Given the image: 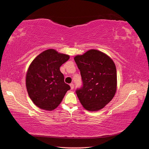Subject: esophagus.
<instances>
[{
  "label": "esophagus",
  "mask_w": 149,
  "mask_h": 149,
  "mask_svg": "<svg viewBox=\"0 0 149 149\" xmlns=\"http://www.w3.org/2000/svg\"><path fill=\"white\" fill-rule=\"evenodd\" d=\"M70 88H71V90H73L74 88V84L73 83H71L70 84Z\"/></svg>",
  "instance_id": "1"
}]
</instances>
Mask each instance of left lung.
I'll list each match as a JSON object with an SVG mask.
<instances>
[{"instance_id": "1", "label": "left lung", "mask_w": 149, "mask_h": 149, "mask_svg": "<svg viewBox=\"0 0 149 149\" xmlns=\"http://www.w3.org/2000/svg\"><path fill=\"white\" fill-rule=\"evenodd\" d=\"M74 60L79 69L83 86L77 95L85 109L99 111L113 99L116 91V66L109 57L99 50L91 49Z\"/></svg>"}]
</instances>
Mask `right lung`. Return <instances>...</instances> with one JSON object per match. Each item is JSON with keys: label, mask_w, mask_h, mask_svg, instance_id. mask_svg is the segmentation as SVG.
I'll return each mask as SVG.
<instances>
[{"label": "right lung", "mask_w": 149, "mask_h": 149, "mask_svg": "<svg viewBox=\"0 0 149 149\" xmlns=\"http://www.w3.org/2000/svg\"><path fill=\"white\" fill-rule=\"evenodd\" d=\"M70 58L68 55L48 49L31 63L26 74V88L33 103L40 108L52 111L70 89L59 70Z\"/></svg>", "instance_id": "add662e5"}]
</instances>
